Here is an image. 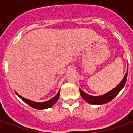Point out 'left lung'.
I'll return each instance as SVG.
<instances>
[{
	"instance_id": "obj_1",
	"label": "left lung",
	"mask_w": 133,
	"mask_h": 133,
	"mask_svg": "<svg viewBox=\"0 0 133 133\" xmlns=\"http://www.w3.org/2000/svg\"><path fill=\"white\" fill-rule=\"evenodd\" d=\"M127 71H128V70H127ZM127 76H128V73H125L123 79L120 81V83L117 85V86L112 90H111L110 91L106 92L102 95L93 96V95H88L84 91H83L82 90L80 89L81 97L83 98L87 103L92 104V105H103V104L109 103L110 101H111L112 99H114L117 96V94L120 92V90L123 89V87L125 86L126 80H127Z\"/></svg>"
}]
</instances>
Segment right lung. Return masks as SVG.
Masks as SVG:
<instances>
[{
  "instance_id": "obj_1",
  "label": "right lung",
  "mask_w": 133,
  "mask_h": 133,
  "mask_svg": "<svg viewBox=\"0 0 133 133\" xmlns=\"http://www.w3.org/2000/svg\"><path fill=\"white\" fill-rule=\"evenodd\" d=\"M16 94L18 95L22 100H23L25 103H27L28 105H30V107H32V108H33L35 109H38V110H43V109L49 108L50 107H52V106L58 101V98H59V96H60V91L58 92L57 95H55V96L52 98H51L50 100H48V101H45V102H42V103H38V102H35V101H33V100L26 99V98H23V97L21 96V95H19V94H18L16 92Z\"/></svg>"
}]
</instances>
